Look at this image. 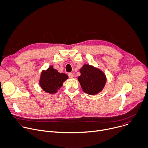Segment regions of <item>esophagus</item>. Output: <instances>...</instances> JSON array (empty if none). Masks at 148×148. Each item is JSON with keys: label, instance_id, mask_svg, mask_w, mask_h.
Here are the masks:
<instances>
[{"label": "esophagus", "instance_id": "obj_1", "mask_svg": "<svg viewBox=\"0 0 148 148\" xmlns=\"http://www.w3.org/2000/svg\"><path fill=\"white\" fill-rule=\"evenodd\" d=\"M68 75H69V78H73L74 77V75H73V73H69Z\"/></svg>", "mask_w": 148, "mask_h": 148}]
</instances>
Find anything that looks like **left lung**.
I'll return each mask as SVG.
<instances>
[{"label": "left lung", "mask_w": 148, "mask_h": 148, "mask_svg": "<svg viewBox=\"0 0 148 148\" xmlns=\"http://www.w3.org/2000/svg\"><path fill=\"white\" fill-rule=\"evenodd\" d=\"M81 75L78 77L84 92L95 95L102 91L107 82V77L102 71L90 64H84L79 70Z\"/></svg>", "instance_id": "1"}]
</instances>
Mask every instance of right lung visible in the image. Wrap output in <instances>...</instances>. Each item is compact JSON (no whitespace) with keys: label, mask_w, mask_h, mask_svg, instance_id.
<instances>
[{"label":"right lung","mask_w":148,"mask_h":148,"mask_svg":"<svg viewBox=\"0 0 148 148\" xmlns=\"http://www.w3.org/2000/svg\"><path fill=\"white\" fill-rule=\"evenodd\" d=\"M69 76L62 73H59L53 66L46 70H43L41 73L39 84L45 92L52 94H55L62 86V84Z\"/></svg>","instance_id":"obj_1"}]
</instances>
